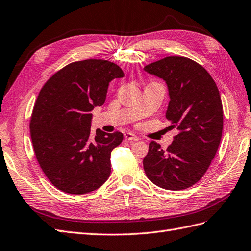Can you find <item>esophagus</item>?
I'll return each instance as SVG.
<instances>
[{"mask_svg":"<svg viewBox=\"0 0 251 251\" xmlns=\"http://www.w3.org/2000/svg\"><path fill=\"white\" fill-rule=\"evenodd\" d=\"M124 137L128 141H139V138L134 133H132V132H125L124 133Z\"/></svg>","mask_w":251,"mask_h":251,"instance_id":"1","label":"esophagus"}]
</instances>
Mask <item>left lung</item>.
Segmentation results:
<instances>
[{
	"mask_svg": "<svg viewBox=\"0 0 251 251\" xmlns=\"http://www.w3.org/2000/svg\"><path fill=\"white\" fill-rule=\"evenodd\" d=\"M144 70L165 81L170 99L166 119L178 130L166 150L149 143L145 174L161 188L186 189L201 180L218 151L223 131L219 89L203 66L184 56H167Z\"/></svg>",
	"mask_w": 251,
	"mask_h": 251,
	"instance_id": "obj_1",
	"label": "left lung"
}]
</instances>
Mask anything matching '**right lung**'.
Segmentation results:
<instances>
[{
    "label": "right lung",
    "mask_w": 251,
    "mask_h": 251,
    "mask_svg": "<svg viewBox=\"0 0 251 251\" xmlns=\"http://www.w3.org/2000/svg\"><path fill=\"white\" fill-rule=\"evenodd\" d=\"M123 76L117 64L85 60L62 68L43 86L33 107L30 134L40 166L58 189L84 195L109 177L110 154L123 133L97 129L91 137V111L105 103L113 78Z\"/></svg>",
    "instance_id": "add662e5"
}]
</instances>
